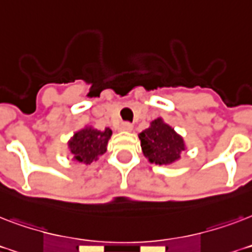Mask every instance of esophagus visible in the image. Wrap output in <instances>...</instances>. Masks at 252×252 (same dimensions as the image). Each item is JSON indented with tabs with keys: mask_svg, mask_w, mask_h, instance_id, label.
Listing matches in <instances>:
<instances>
[{
	"mask_svg": "<svg viewBox=\"0 0 252 252\" xmlns=\"http://www.w3.org/2000/svg\"><path fill=\"white\" fill-rule=\"evenodd\" d=\"M122 129L123 130H128V132H129V130L133 129V126H132L130 123L126 122V123H123V124H122Z\"/></svg>",
	"mask_w": 252,
	"mask_h": 252,
	"instance_id": "34e87169",
	"label": "esophagus"
}]
</instances>
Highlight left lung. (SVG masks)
Masks as SVG:
<instances>
[{"label":"left lung","mask_w":252,"mask_h":252,"mask_svg":"<svg viewBox=\"0 0 252 252\" xmlns=\"http://www.w3.org/2000/svg\"><path fill=\"white\" fill-rule=\"evenodd\" d=\"M141 148L148 159L157 165H170L180 158L184 150L183 138L174 132L171 126L157 119L148 129L138 134Z\"/></svg>","instance_id":"8db88e82"}]
</instances>
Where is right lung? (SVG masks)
<instances>
[{
	"instance_id": "add662e5",
	"label": "right lung",
	"mask_w": 252,
	"mask_h": 252,
	"mask_svg": "<svg viewBox=\"0 0 252 252\" xmlns=\"http://www.w3.org/2000/svg\"><path fill=\"white\" fill-rule=\"evenodd\" d=\"M111 134L112 130L110 128H106L104 130L85 128L77 132L72 141L69 142L70 153L74 156V159L89 165L93 161H96L99 156L106 153L107 142Z\"/></svg>"
}]
</instances>
